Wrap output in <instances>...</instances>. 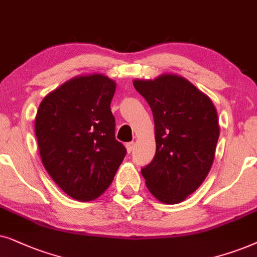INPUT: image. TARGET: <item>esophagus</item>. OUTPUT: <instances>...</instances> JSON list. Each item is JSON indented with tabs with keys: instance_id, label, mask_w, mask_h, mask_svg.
<instances>
[{
	"instance_id": "1",
	"label": "esophagus",
	"mask_w": 257,
	"mask_h": 257,
	"mask_svg": "<svg viewBox=\"0 0 257 257\" xmlns=\"http://www.w3.org/2000/svg\"><path fill=\"white\" fill-rule=\"evenodd\" d=\"M134 147H135V143H134V142H129V143H126V145H125L126 153L131 154V153L133 152V149H134Z\"/></svg>"
}]
</instances>
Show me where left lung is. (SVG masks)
Returning <instances> with one entry per match:
<instances>
[{
    "mask_svg": "<svg viewBox=\"0 0 257 257\" xmlns=\"http://www.w3.org/2000/svg\"><path fill=\"white\" fill-rule=\"evenodd\" d=\"M150 105L156 153L141 170L160 202H182L206 180L215 159L220 125L216 108L200 89L177 74L134 80Z\"/></svg>",
    "mask_w": 257,
    "mask_h": 257,
    "instance_id": "obj_1",
    "label": "left lung"
}]
</instances>
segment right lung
Segmentation results:
<instances>
[{
	"mask_svg": "<svg viewBox=\"0 0 257 257\" xmlns=\"http://www.w3.org/2000/svg\"><path fill=\"white\" fill-rule=\"evenodd\" d=\"M115 81L103 74L80 75L46 95L37 109L43 167L64 193L82 202L108 189L125 156L115 140Z\"/></svg>",
	"mask_w": 257,
	"mask_h": 257,
	"instance_id": "obj_1",
	"label": "right lung"
}]
</instances>
